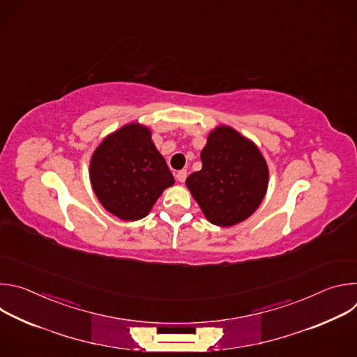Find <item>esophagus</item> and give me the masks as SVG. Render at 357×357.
<instances>
[{
	"label": "esophagus",
	"instance_id": "34e87169",
	"mask_svg": "<svg viewBox=\"0 0 357 357\" xmlns=\"http://www.w3.org/2000/svg\"><path fill=\"white\" fill-rule=\"evenodd\" d=\"M186 176H188V172H186L185 169H182V171H179V172L176 174V179H178L179 182H185Z\"/></svg>",
	"mask_w": 357,
	"mask_h": 357
}]
</instances>
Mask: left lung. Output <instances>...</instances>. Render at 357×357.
Instances as JSON below:
<instances>
[{
  "label": "left lung",
  "instance_id": "8db88e82",
  "mask_svg": "<svg viewBox=\"0 0 357 357\" xmlns=\"http://www.w3.org/2000/svg\"><path fill=\"white\" fill-rule=\"evenodd\" d=\"M200 160L202 169L186 178V186L211 223L229 227L256 212L268 186V167L256 144L220 126Z\"/></svg>",
  "mask_w": 357,
  "mask_h": 357
}]
</instances>
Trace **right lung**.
Masks as SVG:
<instances>
[{
  "label": "right lung",
  "instance_id": "right-lung-1",
  "mask_svg": "<svg viewBox=\"0 0 357 357\" xmlns=\"http://www.w3.org/2000/svg\"><path fill=\"white\" fill-rule=\"evenodd\" d=\"M90 182L106 211L139 220L175 179L148 127L131 123L107 135L90 160Z\"/></svg>",
  "mask_w": 357,
  "mask_h": 357
}]
</instances>
